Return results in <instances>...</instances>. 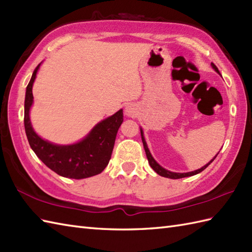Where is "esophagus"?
I'll return each instance as SVG.
<instances>
[{
  "label": "esophagus",
  "mask_w": 252,
  "mask_h": 252,
  "mask_svg": "<svg viewBox=\"0 0 252 252\" xmlns=\"http://www.w3.org/2000/svg\"><path fill=\"white\" fill-rule=\"evenodd\" d=\"M125 114H126V116H128V117L135 116V114H136V108H135V106H134L133 104H127V105H126V107H125Z\"/></svg>",
  "instance_id": "34e87169"
}]
</instances>
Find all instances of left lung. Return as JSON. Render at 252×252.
<instances>
[{"mask_svg":"<svg viewBox=\"0 0 252 252\" xmlns=\"http://www.w3.org/2000/svg\"><path fill=\"white\" fill-rule=\"evenodd\" d=\"M212 66H213V68L215 69L216 72L219 73L217 66H216L214 63H212ZM140 135H142L143 145H144V148H145L146 156H147V159H148V162H149V165L151 166V168H153L154 171H155L158 175H160V176H162V177H166V178H171V179H178V178H184V177L193 176V175H196V174H198V173H201L202 171H204V169H205V168L210 164V163H212V162L216 159V157H217V156H218V154H219V153H218L217 155H216V156L213 158V160H210V161L207 163L206 165H204L203 167L196 169V171L188 172V173H175V172L167 171V169H165L164 167H162V166L159 164V163H158V162L154 159V157L151 156L150 151H149V148H148V146H147V143H146V139H145L144 132H143V128H142V127H140Z\"/></svg>","mask_w":252,"mask_h":252,"instance_id":"1","label":"left lung"}]
</instances>
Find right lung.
<instances>
[{
  "label": "right lung",
  "instance_id": "right-lung-1",
  "mask_svg": "<svg viewBox=\"0 0 252 252\" xmlns=\"http://www.w3.org/2000/svg\"><path fill=\"white\" fill-rule=\"evenodd\" d=\"M40 64L34 69L27 86L25 99V128L32 150L46 166L62 177L83 179L102 173L112 157L117 132L124 122V110L120 109L99 121L83 139L75 144L58 145L42 138L34 131L30 120L32 88Z\"/></svg>",
  "mask_w": 252,
  "mask_h": 252
}]
</instances>
